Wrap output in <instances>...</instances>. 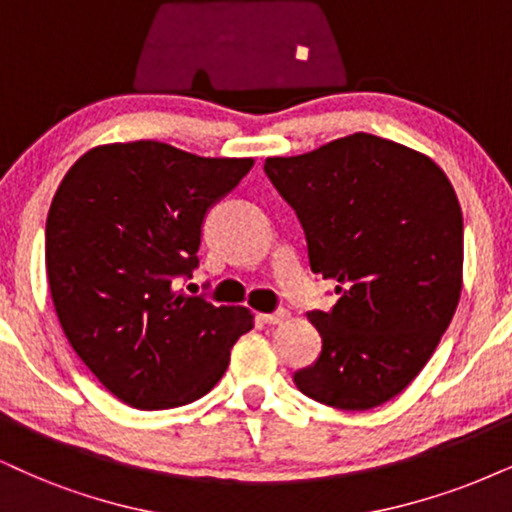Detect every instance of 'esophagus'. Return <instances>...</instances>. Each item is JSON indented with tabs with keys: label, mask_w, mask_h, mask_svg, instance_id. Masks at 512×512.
I'll list each match as a JSON object with an SVG mask.
<instances>
[{
	"label": "esophagus",
	"mask_w": 512,
	"mask_h": 512,
	"mask_svg": "<svg viewBox=\"0 0 512 512\" xmlns=\"http://www.w3.org/2000/svg\"><path fill=\"white\" fill-rule=\"evenodd\" d=\"M287 318H289V313L285 311V308H280V311H275V313H261V320L266 325H282Z\"/></svg>",
	"instance_id": "esophagus-1"
}]
</instances>
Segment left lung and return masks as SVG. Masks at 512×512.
Here are the masks:
<instances>
[{
  "instance_id": "1",
  "label": "left lung",
  "mask_w": 512,
  "mask_h": 512,
  "mask_svg": "<svg viewBox=\"0 0 512 512\" xmlns=\"http://www.w3.org/2000/svg\"><path fill=\"white\" fill-rule=\"evenodd\" d=\"M263 170L304 227L311 270L339 296L308 313L323 351L294 384L339 410L382 406L418 377L456 313L463 213L449 178L368 132Z\"/></svg>"
}]
</instances>
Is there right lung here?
<instances>
[{
	"instance_id": "obj_1",
	"label": "right lung",
	"mask_w": 512,
	"mask_h": 512,
	"mask_svg": "<svg viewBox=\"0 0 512 512\" xmlns=\"http://www.w3.org/2000/svg\"><path fill=\"white\" fill-rule=\"evenodd\" d=\"M251 166L163 142H116L82 154L56 189L44 232L56 315L80 361L128 406L201 399L254 327L249 308L178 289L199 266L208 208Z\"/></svg>"
}]
</instances>
